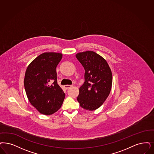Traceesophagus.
I'll return each mask as SVG.
<instances>
[{
	"label": "esophagus",
	"mask_w": 154,
	"mask_h": 154,
	"mask_svg": "<svg viewBox=\"0 0 154 154\" xmlns=\"http://www.w3.org/2000/svg\"><path fill=\"white\" fill-rule=\"evenodd\" d=\"M72 87V85H64V87H65V88H66V89H68V88H70V87Z\"/></svg>",
	"instance_id": "obj_1"
}]
</instances>
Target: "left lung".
I'll return each mask as SVG.
<instances>
[{
  "label": "left lung",
  "mask_w": 154,
  "mask_h": 154,
  "mask_svg": "<svg viewBox=\"0 0 154 154\" xmlns=\"http://www.w3.org/2000/svg\"><path fill=\"white\" fill-rule=\"evenodd\" d=\"M76 57L85 69V82L79 88L77 100L80 106L93 111L100 107L108 97L112 76L106 60L91 51L79 52Z\"/></svg>",
  "instance_id": "1"
}]
</instances>
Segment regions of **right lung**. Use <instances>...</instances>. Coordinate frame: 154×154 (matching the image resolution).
<instances>
[{
    "label": "right lung",
    "mask_w": 154,
    "mask_h": 154,
    "mask_svg": "<svg viewBox=\"0 0 154 154\" xmlns=\"http://www.w3.org/2000/svg\"><path fill=\"white\" fill-rule=\"evenodd\" d=\"M62 54L45 52L36 57L26 69L24 85L30 103L46 115L57 112L63 104L65 94L58 85L56 68Z\"/></svg>",
    "instance_id": "obj_1"
}]
</instances>
